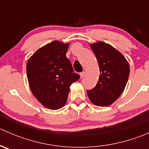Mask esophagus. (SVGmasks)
<instances>
[{"mask_svg": "<svg viewBox=\"0 0 149 149\" xmlns=\"http://www.w3.org/2000/svg\"><path fill=\"white\" fill-rule=\"evenodd\" d=\"M84 76V72H81V73H80V77L81 79H82Z\"/></svg>", "mask_w": 149, "mask_h": 149, "instance_id": "esophagus-1", "label": "esophagus"}]
</instances>
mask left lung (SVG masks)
<instances>
[{
    "mask_svg": "<svg viewBox=\"0 0 149 149\" xmlns=\"http://www.w3.org/2000/svg\"><path fill=\"white\" fill-rule=\"evenodd\" d=\"M98 61L100 75L97 85L87 91L90 101L100 107H107L116 101L125 88L130 66L123 54L104 42L90 45Z\"/></svg>",
    "mask_w": 149,
    "mask_h": 149,
    "instance_id": "obj_1",
    "label": "left lung"
}]
</instances>
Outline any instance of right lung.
<instances>
[{"label":"right lung","mask_w":149,"mask_h":149,"mask_svg":"<svg viewBox=\"0 0 149 149\" xmlns=\"http://www.w3.org/2000/svg\"><path fill=\"white\" fill-rule=\"evenodd\" d=\"M69 43L55 41L37 49L28 60L26 74L33 95L49 109L62 108L72 83L79 80L66 58Z\"/></svg>","instance_id":"right-lung-1"}]
</instances>
